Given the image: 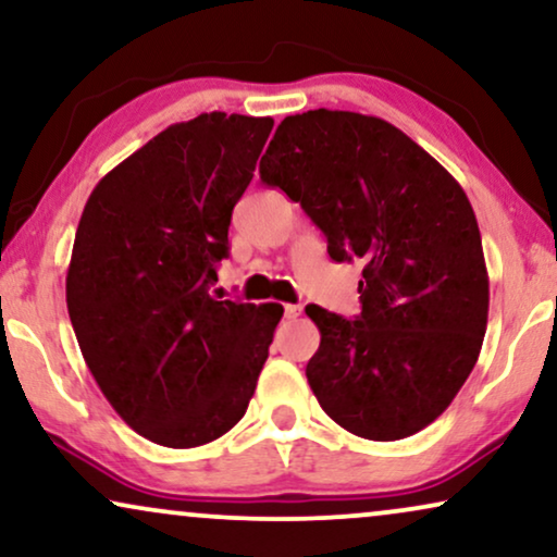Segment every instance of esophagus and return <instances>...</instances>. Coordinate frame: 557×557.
I'll use <instances>...</instances> for the list:
<instances>
[{"mask_svg": "<svg viewBox=\"0 0 557 557\" xmlns=\"http://www.w3.org/2000/svg\"><path fill=\"white\" fill-rule=\"evenodd\" d=\"M300 313H302V308L295 306V302H287L285 306V319H298Z\"/></svg>", "mask_w": 557, "mask_h": 557, "instance_id": "1", "label": "esophagus"}]
</instances>
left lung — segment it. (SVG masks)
<instances>
[{"mask_svg": "<svg viewBox=\"0 0 557 557\" xmlns=\"http://www.w3.org/2000/svg\"><path fill=\"white\" fill-rule=\"evenodd\" d=\"M259 174L300 202L334 262H364L355 321L306 306L321 331L306 368L321 408L364 440L421 432L475 368L488 321L468 195L396 125L326 108L285 117Z\"/></svg>", "mask_w": 557, "mask_h": 557, "instance_id": "obj_1", "label": "left lung"}]
</instances>
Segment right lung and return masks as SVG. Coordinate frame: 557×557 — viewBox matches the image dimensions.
Masks as SVG:
<instances>
[{
    "label": "right lung",
    "instance_id": "1",
    "mask_svg": "<svg viewBox=\"0 0 557 557\" xmlns=\"http://www.w3.org/2000/svg\"><path fill=\"white\" fill-rule=\"evenodd\" d=\"M272 125L226 112L169 125L84 206L69 319L104 398L157 445H208L236 426L283 319L277 302L210 295Z\"/></svg>",
    "mask_w": 557,
    "mask_h": 557
}]
</instances>
